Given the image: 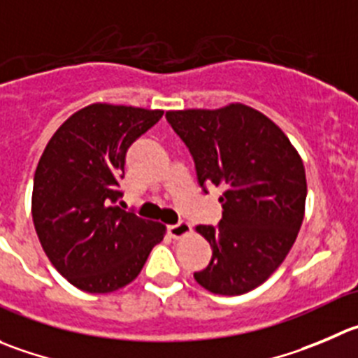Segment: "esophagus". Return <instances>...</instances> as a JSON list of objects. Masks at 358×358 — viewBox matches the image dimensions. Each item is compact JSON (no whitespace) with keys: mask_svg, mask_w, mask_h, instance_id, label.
I'll return each instance as SVG.
<instances>
[{"mask_svg":"<svg viewBox=\"0 0 358 358\" xmlns=\"http://www.w3.org/2000/svg\"><path fill=\"white\" fill-rule=\"evenodd\" d=\"M169 234L173 239H182V237L189 236L192 234V224L188 221H179L177 224H170Z\"/></svg>","mask_w":358,"mask_h":358,"instance_id":"obj_1","label":"esophagus"}]
</instances>
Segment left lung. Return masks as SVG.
I'll use <instances>...</instances> for the list:
<instances>
[{"label": "left lung", "instance_id": "1", "mask_svg": "<svg viewBox=\"0 0 358 358\" xmlns=\"http://www.w3.org/2000/svg\"><path fill=\"white\" fill-rule=\"evenodd\" d=\"M195 162L199 185L223 186V217L200 224L213 258L196 283L217 295H243L283 264L304 220L306 170L287 135L243 103L216 110H169Z\"/></svg>", "mask_w": 358, "mask_h": 358}]
</instances>
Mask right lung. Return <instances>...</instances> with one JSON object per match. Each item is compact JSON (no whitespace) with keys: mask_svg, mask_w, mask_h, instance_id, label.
<instances>
[{"mask_svg":"<svg viewBox=\"0 0 358 358\" xmlns=\"http://www.w3.org/2000/svg\"><path fill=\"white\" fill-rule=\"evenodd\" d=\"M163 110L93 103L57 128L35 172L31 214L50 264L73 287L110 294L131 283L165 224L115 206L126 151Z\"/></svg>","mask_w":358,"mask_h":358,"instance_id":"right-lung-1","label":"right lung"}]
</instances>
